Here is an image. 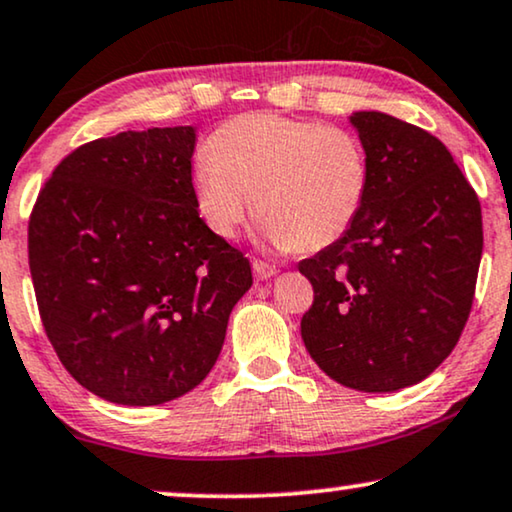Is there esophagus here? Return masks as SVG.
I'll return each mask as SVG.
<instances>
[{
    "label": "esophagus",
    "instance_id": "obj_1",
    "mask_svg": "<svg viewBox=\"0 0 512 512\" xmlns=\"http://www.w3.org/2000/svg\"><path fill=\"white\" fill-rule=\"evenodd\" d=\"M252 269H255V276L260 278V281H267V278H274L278 274L276 267H271V264L262 262V260L252 262Z\"/></svg>",
    "mask_w": 512,
    "mask_h": 512
}]
</instances>
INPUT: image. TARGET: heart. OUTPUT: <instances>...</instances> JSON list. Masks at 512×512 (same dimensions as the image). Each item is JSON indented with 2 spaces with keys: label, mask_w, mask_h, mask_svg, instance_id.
Listing matches in <instances>:
<instances>
[{
  "label": "heart",
  "mask_w": 512,
  "mask_h": 512,
  "mask_svg": "<svg viewBox=\"0 0 512 512\" xmlns=\"http://www.w3.org/2000/svg\"><path fill=\"white\" fill-rule=\"evenodd\" d=\"M192 168L206 227L234 238L255 213L274 248L323 250L339 241L370 192V156L349 128L250 112L217 128Z\"/></svg>",
  "instance_id": "1"
}]
</instances>
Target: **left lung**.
<instances>
[{
    "instance_id": "8db88e82",
    "label": "left lung",
    "mask_w": 512,
    "mask_h": 512,
    "mask_svg": "<svg viewBox=\"0 0 512 512\" xmlns=\"http://www.w3.org/2000/svg\"><path fill=\"white\" fill-rule=\"evenodd\" d=\"M370 156V192L351 229L299 262L313 285L306 351L365 393L426 379L459 342L482 257V210L449 149L381 112L351 117Z\"/></svg>"
}]
</instances>
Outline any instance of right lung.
Instances as JSON below:
<instances>
[{
    "instance_id": "obj_1",
    "label": "right lung",
    "mask_w": 512,
    "mask_h": 512,
    "mask_svg": "<svg viewBox=\"0 0 512 512\" xmlns=\"http://www.w3.org/2000/svg\"><path fill=\"white\" fill-rule=\"evenodd\" d=\"M194 126L86 142L37 196L27 255L39 316L65 370L117 405H161L213 370L248 257L192 196Z\"/></svg>"
}]
</instances>
